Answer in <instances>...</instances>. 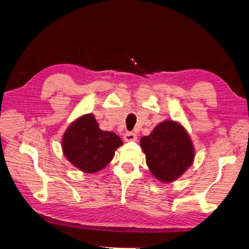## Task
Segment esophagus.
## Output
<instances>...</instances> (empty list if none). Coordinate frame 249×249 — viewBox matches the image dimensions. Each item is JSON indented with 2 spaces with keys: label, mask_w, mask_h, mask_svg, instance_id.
<instances>
[{
  "label": "esophagus",
  "mask_w": 249,
  "mask_h": 249,
  "mask_svg": "<svg viewBox=\"0 0 249 249\" xmlns=\"http://www.w3.org/2000/svg\"><path fill=\"white\" fill-rule=\"evenodd\" d=\"M124 139L125 141H136L137 140V135L132 132H127L124 134Z\"/></svg>",
  "instance_id": "1"
}]
</instances>
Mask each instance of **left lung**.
Masks as SVG:
<instances>
[{
	"label": "left lung",
	"mask_w": 249,
	"mask_h": 249,
	"mask_svg": "<svg viewBox=\"0 0 249 249\" xmlns=\"http://www.w3.org/2000/svg\"><path fill=\"white\" fill-rule=\"evenodd\" d=\"M140 146L153 176L163 183L178 178L194 160V147L185 127L173 120L158 124L148 136H143Z\"/></svg>",
	"instance_id": "left-lung-1"
}]
</instances>
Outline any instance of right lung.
<instances>
[{
	"instance_id": "add662e5",
	"label": "right lung",
	"mask_w": 249,
	"mask_h": 249,
	"mask_svg": "<svg viewBox=\"0 0 249 249\" xmlns=\"http://www.w3.org/2000/svg\"><path fill=\"white\" fill-rule=\"evenodd\" d=\"M123 144V140L115 133L100 129L91 113L71 123L62 138L66 159L86 173H94L106 167L115 150Z\"/></svg>"
}]
</instances>
